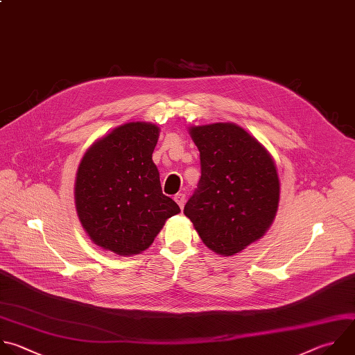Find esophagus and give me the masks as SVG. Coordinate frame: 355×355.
<instances>
[{
    "mask_svg": "<svg viewBox=\"0 0 355 355\" xmlns=\"http://www.w3.org/2000/svg\"><path fill=\"white\" fill-rule=\"evenodd\" d=\"M174 200L178 203V206L182 209L184 205H185V193H177L174 196Z\"/></svg>",
    "mask_w": 355,
    "mask_h": 355,
    "instance_id": "1",
    "label": "esophagus"
}]
</instances>
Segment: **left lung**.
I'll return each mask as SVG.
<instances>
[{
  "label": "left lung",
  "instance_id": "left-lung-1",
  "mask_svg": "<svg viewBox=\"0 0 355 355\" xmlns=\"http://www.w3.org/2000/svg\"><path fill=\"white\" fill-rule=\"evenodd\" d=\"M200 153L198 189L184 207L203 244L232 257L261 240L280 200V180L269 150L234 123L189 127Z\"/></svg>",
  "mask_w": 355,
  "mask_h": 355
}]
</instances>
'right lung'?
I'll return each mask as SVG.
<instances>
[{
	"instance_id": "add662e5",
	"label": "right lung",
	"mask_w": 355,
	"mask_h": 355,
	"mask_svg": "<svg viewBox=\"0 0 355 355\" xmlns=\"http://www.w3.org/2000/svg\"><path fill=\"white\" fill-rule=\"evenodd\" d=\"M160 127L125 123L94 141L75 178V206L89 239L120 257L146 251L178 205L163 195L152 155Z\"/></svg>"
}]
</instances>
